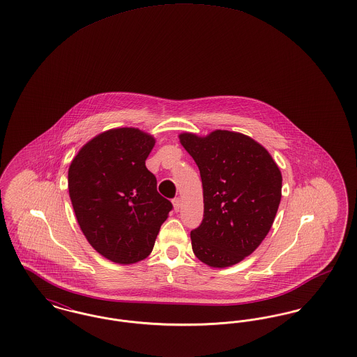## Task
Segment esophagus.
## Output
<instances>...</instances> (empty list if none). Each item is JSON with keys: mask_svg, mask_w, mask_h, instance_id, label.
<instances>
[{"mask_svg": "<svg viewBox=\"0 0 357 357\" xmlns=\"http://www.w3.org/2000/svg\"><path fill=\"white\" fill-rule=\"evenodd\" d=\"M172 204H174V210L178 213V211L181 210V207H182L181 198H174V199H172Z\"/></svg>", "mask_w": 357, "mask_h": 357, "instance_id": "obj_1", "label": "esophagus"}]
</instances>
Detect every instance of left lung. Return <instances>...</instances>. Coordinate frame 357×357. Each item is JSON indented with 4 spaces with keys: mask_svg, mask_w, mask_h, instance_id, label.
<instances>
[{
    "mask_svg": "<svg viewBox=\"0 0 357 357\" xmlns=\"http://www.w3.org/2000/svg\"><path fill=\"white\" fill-rule=\"evenodd\" d=\"M179 142L204 187V221L190 234L192 252L211 268L233 266L268 236L281 201V171L264 146L239 132H183Z\"/></svg>",
    "mask_w": 357,
    "mask_h": 357,
    "instance_id": "obj_1",
    "label": "left lung"
}]
</instances>
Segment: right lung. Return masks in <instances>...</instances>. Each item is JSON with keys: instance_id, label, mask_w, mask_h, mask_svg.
<instances>
[{"instance_id": "add662e5", "label": "right lung", "mask_w": 357, "mask_h": 357, "mask_svg": "<svg viewBox=\"0 0 357 357\" xmlns=\"http://www.w3.org/2000/svg\"><path fill=\"white\" fill-rule=\"evenodd\" d=\"M155 137L121 127L92 137L70 162L68 190L89 245L121 265L147 258L172 208L156 190L146 159Z\"/></svg>"}]
</instances>
